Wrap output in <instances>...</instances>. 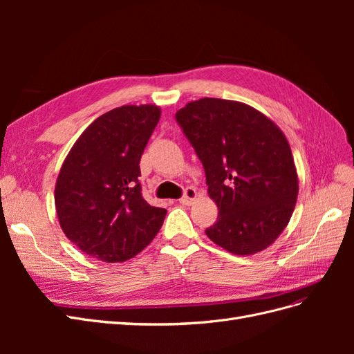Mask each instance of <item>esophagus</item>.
<instances>
[{
    "label": "esophagus",
    "instance_id": "obj_1",
    "mask_svg": "<svg viewBox=\"0 0 354 354\" xmlns=\"http://www.w3.org/2000/svg\"><path fill=\"white\" fill-rule=\"evenodd\" d=\"M196 196H198L196 189L187 187V189L185 190V195L180 198V203H183V205H190V203L196 199Z\"/></svg>",
    "mask_w": 354,
    "mask_h": 354
}]
</instances>
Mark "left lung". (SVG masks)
I'll return each instance as SVG.
<instances>
[{"label":"left lung","mask_w":354,"mask_h":354,"mask_svg":"<svg viewBox=\"0 0 354 354\" xmlns=\"http://www.w3.org/2000/svg\"><path fill=\"white\" fill-rule=\"evenodd\" d=\"M176 120L218 208L207 236L236 255L270 246L288 226L298 196L297 168L281 128L248 104L212 97L187 103Z\"/></svg>","instance_id":"8db88e82"}]
</instances>
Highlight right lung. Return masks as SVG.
<instances>
[{"label": "right lung", "mask_w": 354, "mask_h": 354, "mask_svg": "<svg viewBox=\"0 0 354 354\" xmlns=\"http://www.w3.org/2000/svg\"><path fill=\"white\" fill-rule=\"evenodd\" d=\"M160 118L156 104H127L94 120L63 160L55 187L60 227L104 263L133 259L153 241L167 209L142 196L140 158Z\"/></svg>", "instance_id": "1"}]
</instances>
